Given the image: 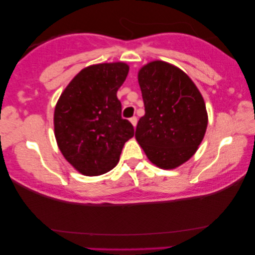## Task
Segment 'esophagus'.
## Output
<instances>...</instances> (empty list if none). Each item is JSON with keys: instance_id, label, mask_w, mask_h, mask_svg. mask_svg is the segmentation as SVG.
<instances>
[{"instance_id": "34e87169", "label": "esophagus", "mask_w": 255, "mask_h": 255, "mask_svg": "<svg viewBox=\"0 0 255 255\" xmlns=\"http://www.w3.org/2000/svg\"><path fill=\"white\" fill-rule=\"evenodd\" d=\"M130 122H131V124L133 125V127L135 128V125H137V122H138V120H137V117L135 116H133V117H131L130 118Z\"/></svg>"}]
</instances>
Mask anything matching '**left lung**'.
Here are the masks:
<instances>
[{
    "label": "left lung",
    "mask_w": 255,
    "mask_h": 255,
    "mask_svg": "<svg viewBox=\"0 0 255 255\" xmlns=\"http://www.w3.org/2000/svg\"><path fill=\"white\" fill-rule=\"evenodd\" d=\"M145 115L135 128V139L149 161L173 169L197 151L208 125L200 90L183 71L155 60L138 73Z\"/></svg>",
    "instance_id": "1"
}]
</instances>
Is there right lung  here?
I'll return each instance as SVG.
<instances>
[{"mask_svg":"<svg viewBox=\"0 0 255 255\" xmlns=\"http://www.w3.org/2000/svg\"><path fill=\"white\" fill-rule=\"evenodd\" d=\"M128 73L124 62L83 68L68 83L54 109V134L65 159L83 175L109 172L134 130L122 118L117 90Z\"/></svg>","mask_w":255,"mask_h":255,"instance_id":"obj_1","label":"right lung"}]
</instances>
